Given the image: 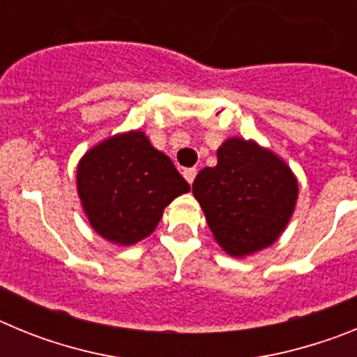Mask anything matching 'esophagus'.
<instances>
[{"instance_id": "34e87169", "label": "esophagus", "mask_w": 357, "mask_h": 357, "mask_svg": "<svg viewBox=\"0 0 357 357\" xmlns=\"http://www.w3.org/2000/svg\"><path fill=\"white\" fill-rule=\"evenodd\" d=\"M184 176H185V181H188L189 184H193V182H195V176H197V169H195V168L185 169Z\"/></svg>"}]
</instances>
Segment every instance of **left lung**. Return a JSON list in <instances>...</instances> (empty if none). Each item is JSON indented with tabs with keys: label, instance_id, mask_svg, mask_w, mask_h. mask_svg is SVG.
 Listing matches in <instances>:
<instances>
[{
	"label": "left lung",
	"instance_id": "1",
	"mask_svg": "<svg viewBox=\"0 0 357 357\" xmlns=\"http://www.w3.org/2000/svg\"><path fill=\"white\" fill-rule=\"evenodd\" d=\"M193 193L216 241L230 255H248L284 230L298 185L272 151L232 137L218 148L216 166L198 173Z\"/></svg>",
	"mask_w": 357,
	"mask_h": 357
}]
</instances>
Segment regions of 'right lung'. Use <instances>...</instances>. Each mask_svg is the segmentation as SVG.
<instances>
[{
    "label": "right lung",
    "instance_id": "right-lung-1",
    "mask_svg": "<svg viewBox=\"0 0 357 357\" xmlns=\"http://www.w3.org/2000/svg\"><path fill=\"white\" fill-rule=\"evenodd\" d=\"M82 206L98 234L134 245L155 230L164 207L189 184L143 132H128L87 151L77 172Z\"/></svg>",
    "mask_w": 357,
    "mask_h": 357
}]
</instances>
